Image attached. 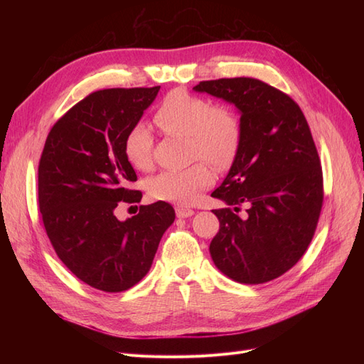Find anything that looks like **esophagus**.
<instances>
[{
  "instance_id": "obj_1",
  "label": "esophagus",
  "mask_w": 364,
  "mask_h": 364,
  "mask_svg": "<svg viewBox=\"0 0 364 364\" xmlns=\"http://www.w3.org/2000/svg\"><path fill=\"white\" fill-rule=\"evenodd\" d=\"M193 214H194V211H193V209H190V208H185V206H178V208H176V215L181 217V218H186V217H190Z\"/></svg>"
}]
</instances>
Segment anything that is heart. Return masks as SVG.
<instances>
[{
	"label": "heart",
	"mask_w": 364,
	"mask_h": 364,
	"mask_svg": "<svg viewBox=\"0 0 364 364\" xmlns=\"http://www.w3.org/2000/svg\"><path fill=\"white\" fill-rule=\"evenodd\" d=\"M153 121L165 135L188 138L190 159L208 160L218 170H226L234 162L243 139V124L234 106L213 103L183 87H176L162 98ZM153 146L150 129L135 123L124 136V156L134 168L147 171L153 165ZM207 163L197 161L188 168L159 173L149 181L150 196L179 205L194 203L214 182V171Z\"/></svg>",
	"instance_id": "heart-1"
}]
</instances>
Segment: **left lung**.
<instances>
[{"label": "left lung", "mask_w": 364, "mask_h": 364, "mask_svg": "<svg viewBox=\"0 0 364 364\" xmlns=\"http://www.w3.org/2000/svg\"><path fill=\"white\" fill-rule=\"evenodd\" d=\"M196 91L234 103L243 139L213 197L220 229L209 245L218 270L241 284L279 278L310 246L323 205V174L306 118L293 98L252 77L203 80ZM248 206L247 217L237 215Z\"/></svg>", "instance_id": "left-lung-1"}]
</instances>
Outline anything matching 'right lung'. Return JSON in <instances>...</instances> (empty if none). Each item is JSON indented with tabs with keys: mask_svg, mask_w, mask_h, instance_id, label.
<instances>
[{
	"mask_svg": "<svg viewBox=\"0 0 364 364\" xmlns=\"http://www.w3.org/2000/svg\"><path fill=\"white\" fill-rule=\"evenodd\" d=\"M161 86L109 87L86 95L51 127L38 167L43 228L59 259L77 278L106 293L134 287L151 267L159 241L174 222L162 200L139 206L119 222L121 203H139L129 190L136 173L124 136Z\"/></svg>",
	"mask_w": 364,
	"mask_h": 364,
	"instance_id": "obj_1",
	"label": "right lung"
}]
</instances>
